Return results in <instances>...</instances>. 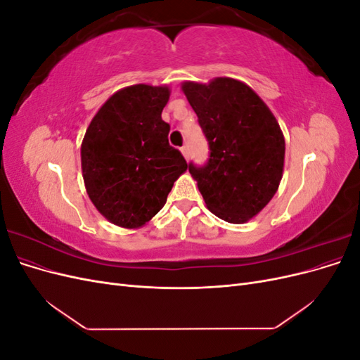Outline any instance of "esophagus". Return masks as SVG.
Segmentation results:
<instances>
[{
    "mask_svg": "<svg viewBox=\"0 0 360 360\" xmlns=\"http://www.w3.org/2000/svg\"><path fill=\"white\" fill-rule=\"evenodd\" d=\"M180 151H181V155L184 156V159L189 158V148H188V146H183V147L180 148Z\"/></svg>",
    "mask_w": 360,
    "mask_h": 360,
    "instance_id": "1",
    "label": "esophagus"
}]
</instances>
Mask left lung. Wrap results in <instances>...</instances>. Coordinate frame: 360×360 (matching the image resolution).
<instances>
[{"label":"left lung","mask_w":360,"mask_h":360,"mask_svg":"<svg viewBox=\"0 0 360 360\" xmlns=\"http://www.w3.org/2000/svg\"><path fill=\"white\" fill-rule=\"evenodd\" d=\"M181 90L209 141L204 167L189 163L207 209L230 224L252 219L274 198L284 171V134L261 97L242 81H186Z\"/></svg>","instance_id":"obj_1"}]
</instances>
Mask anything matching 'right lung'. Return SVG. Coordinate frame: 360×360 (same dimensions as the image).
<instances>
[{"label":"right lung","instance_id":"1","mask_svg":"<svg viewBox=\"0 0 360 360\" xmlns=\"http://www.w3.org/2000/svg\"><path fill=\"white\" fill-rule=\"evenodd\" d=\"M167 85L136 84L118 90L93 117L81 146L85 189L114 225L139 228L167 202L172 184L188 169L168 143L162 111Z\"/></svg>","mask_w":360,"mask_h":360}]
</instances>
